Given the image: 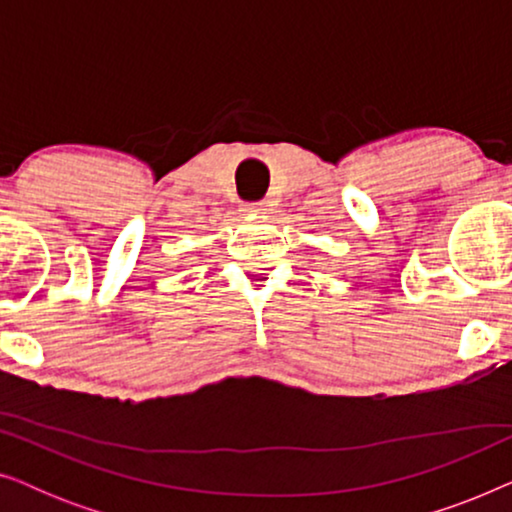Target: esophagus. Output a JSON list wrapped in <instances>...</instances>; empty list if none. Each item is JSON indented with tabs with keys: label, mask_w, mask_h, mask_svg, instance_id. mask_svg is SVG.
<instances>
[{
	"label": "esophagus",
	"mask_w": 512,
	"mask_h": 512,
	"mask_svg": "<svg viewBox=\"0 0 512 512\" xmlns=\"http://www.w3.org/2000/svg\"><path fill=\"white\" fill-rule=\"evenodd\" d=\"M244 212H249V214H268L270 212V205H268V202H251V205L244 207Z\"/></svg>",
	"instance_id": "34e87169"
}]
</instances>
